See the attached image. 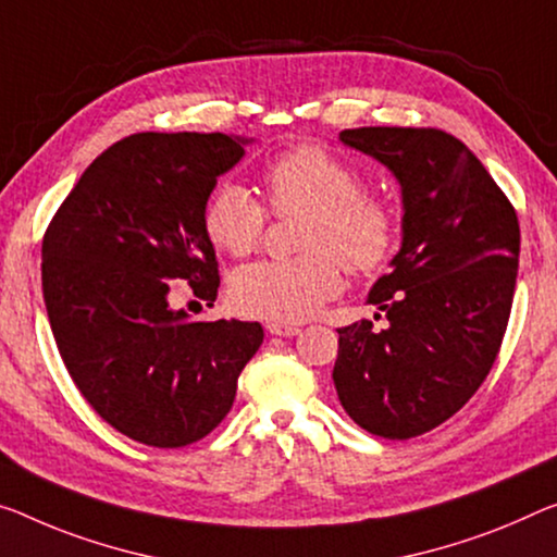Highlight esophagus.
Returning <instances> with one entry per match:
<instances>
[{
  "instance_id": "esophagus-1",
  "label": "esophagus",
  "mask_w": 557,
  "mask_h": 557,
  "mask_svg": "<svg viewBox=\"0 0 557 557\" xmlns=\"http://www.w3.org/2000/svg\"><path fill=\"white\" fill-rule=\"evenodd\" d=\"M267 331L271 333V336L290 338V336H296V333H298V326H286V323H267Z\"/></svg>"
}]
</instances>
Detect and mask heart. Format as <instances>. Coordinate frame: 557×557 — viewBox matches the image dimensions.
Returning <instances> with one entry per match:
<instances>
[{"label": "heart", "instance_id": "obj_1", "mask_svg": "<svg viewBox=\"0 0 557 557\" xmlns=\"http://www.w3.org/2000/svg\"><path fill=\"white\" fill-rule=\"evenodd\" d=\"M263 186L273 213H306L304 256L269 259L242 267L228 284L236 311L273 323H301L344 286L341 262L350 271L381 269L398 238V216L391 201L363 191L358 171L319 144L281 153L263 169ZM203 231L219 251L246 256L259 246L267 209L236 182L211 191L203 207Z\"/></svg>", "mask_w": 557, "mask_h": 557}]
</instances>
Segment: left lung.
<instances>
[{
	"mask_svg": "<svg viewBox=\"0 0 557 557\" xmlns=\"http://www.w3.org/2000/svg\"><path fill=\"white\" fill-rule=\"evenodd\" d=\"M338 139L396 176L404 219L391 271L368 294L386 329L368 319L338 329L333 383L363 431L416 438L458 413L498 356L518 276V216L475 153L446 132L361 126Z\"/></svg>",
	"mask_w": 557,
	"mask_h": 557,
	"instance_id": "obj_1",
	"label": "left lung"
}]
</instances>
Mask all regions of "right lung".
<instances>
[{
    "label": "right lung",
    "mask_w": 557,
    "mask_h": 557,
    "mask_svg": "<svg viewBox=\"0 0 557 557\" xmlns=\"http://www.w3.org/2000/svg\"><path fill=\"white\" fill-rule=\"evenodd\" d=\"M253 139L132 134L99 153L41 244V290L57 348L89 406L144 446L182 448L234 406L263 344L261 323L194 321L171 284L216 301L203 207Z\"/></svg>",
    "instance_id": "1"
}]
</instances>
